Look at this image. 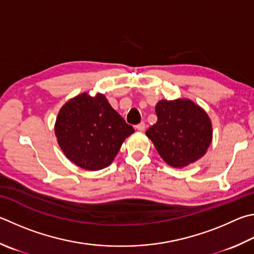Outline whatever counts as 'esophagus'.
Masks as SVG:
<instances>
[{"label": "esophagus", "mask_w": 254, "mask_h": 254, "mask_svg": "<svg viewBox=\"0 0 254 254\" xmlns=\"http://www.w3.org/2000/svg\"><path fill=\"white\" fill-rule=\"evenodd\" d=\"M136 128H137V130H139V131H144L145 130V123L144 122H141V123H139V124H137V126H136Z\"/></svg>", "instance_id": "1"}]
</instances>
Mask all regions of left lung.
I'll return each instance as SVG.
<instances>
[{
  "label": "left lung",
  "mask_w": 254,
  "mask_h": 254,
  "mask_svg": "<svg viewBox=\"0 0 254 254\" xmlns=\"http://www.w3.org/2000/svg\"><path fill=\"white\" fill-rule=\"evenodd\" d=\"M158 122L145 132L165 162L182 168L205 154L212 141L207 114L190 100L160 101Z\"/></svg>",
  "instance_id": "8db88e82"
}]
</instances>
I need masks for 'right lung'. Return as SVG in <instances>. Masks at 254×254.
<instances>
[{
	"instance_id": "add662e5",
	"label": "right lung",
	"mask_w": 254,
	"mask_h": 254,
	"mask_svg": "<svg viewBox=\"0 0 254 254\" xmlns=\"http://www.w3.org/2000/svg\"><path fill=\"white\" fill-rule=\"evenodd\" d=\"M132 126L110 105L103 94L83 93L60 110L55 135L64 154L82 169L98 171L112 163Z\"/></svg>"
}]
</instances>
